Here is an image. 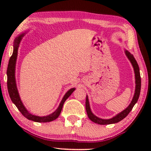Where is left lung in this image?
I'll return each instance as SVG.
<instances>
[{
  "mask_svg": "<svg viewBox=\"0 0 151 151\" xmlns=\"http://www.w3.org/2000/svg\"><path fill=\"white\" fill-rule=\"evenodd\" d=\"M125 53H126V55H127L128 58H129V60L131 61L132 65H133V67L134 68V71H135L136 86H135V94H134L133 98V100H132V102H131V104H130L129 106H128L125 110H124L123 111H122L120 113H119L118 115H117L116 116H115L114 117H113V118L109 119H103L95 116V115L93 114L91 111L90 109L88 97L86 96L85 106H86V113H87L88 118H89L92 122H93L96 124H102V125L111 124H115V123L119 122H120L121 120H122V119L124 118H125V117L129 115V113L131 112L132 109L133 108L134 105H135L136 104V102H137L138 98H139V97L140 90H141V77H140L139 66H138V64L137 63V61L135 60L133 55L131 54V53H130L128 51H126Z\"/></svg>",
  "mask_w": 151,
  "mask_h": 151,
  "instance_id": "8db88e82",
  "label": "left lung"
}]
</instances>
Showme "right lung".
<instances>
[{
  "label": "right lung",
  "instance_id": "obj_1",
  "mask_svg": "<svg viewBox=\"0 0 151 151\" xmlns=\"http://www.w3.org/2000/svg\"><path fill=\"white\" fill-rule=\"evenodd\" d=\"M24 36V34L20 35L18 38H16L15 41H14V51L12 53V56L10 57L9 64H8L7 67V88L8 92H9L10 98L12 101V102L16 105L20 112L22 113V115L27 118L29 120H32L36 122H47L53 121L58 118L60 114L62 109H63V104L66 100L71 96L72 93L75 91V88H71L69 90V91L67 92L65 96H64L63 100H62L60 106L56 111L52 114L47 115V116L44 117H39L36 116V115H32L27 111L25 107L22 104V102L20 100L19 94H18L17 88H16V84L15 80V66H16V58H17V54H18V47H19V44L21 40L22 37Z\"/></svg>",
  "mask_w": 151,
  "mask_h": 151
}]
</instances>
